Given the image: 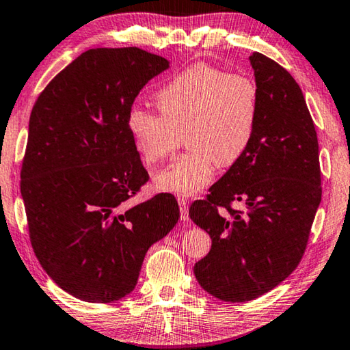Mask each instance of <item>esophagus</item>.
I'll use <instances>...</instances> for the list:
<instances>
[{
    "label": "esophagus",
    "mask_w": 350,
    "mask_h": 350,
    "mask_svg": "<svg viewBox=\"0 0 350 350\" xmlns=\"http://www.w3.org/2000/svg\"><path fill=\"white\" fill-rule=\"evenodd\" d=\"M177 202H179V206H180V219L182 221H187L188 222V202L183 198H179L177 199Z\"/></svg>",
    "instance_id": "esophagus-1"
}]
</instances>
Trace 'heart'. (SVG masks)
I'll list each match as a JSON object with an SVG mask.
<instances>
[{
  "instance_id": "heart-1",
  "label": "heart",
  "mask_w": 350,
  "mask_h": 350,
  "mask_svg": "<svg viewBox=\"0 0 350 350\" xmlns=\"http://www.w3.org/2000/svg\"><path fill=\"white\" fill-rule=\"evenodd\" d=\"M161 114L133 106L126 128L146 165L171 156L185 133L189 151L154 176V185L180 198L211 182L216 163L230 167L244 156L256 133L260 98L256 81L210 64H194L156 92Z\"/></svg>"
}]
</instances>
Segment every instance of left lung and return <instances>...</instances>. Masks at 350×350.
I'll return each instance as SVG.
<instances>
[{"label":"left lung","mask_w":350,"mask_h":350,"mask_svg":"<svg viewBox=\"0 0 350 350\" xmlns=\"http://www.w3.org/2000/svg\"><path fill=\"white\" fill-rule=\"evenodd\" d=\"M250 64L260 98L256 133L206 199L189 206L191 221L211 238L194 275L228 303L270 292L298 267L321 202L318 137L303 91L271 58L253 52ZM232 202L247 211H233Z\"/></svg>","instance_id":"1"}]
</instances>
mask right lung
Masks as SVG:
<instances>
[{
  "label": "right lung",
  "instance_id": "right-lung-1",
  "mask_svg": "<svg viewBox=\"0 0 350 350\" xmlns=\"http://www.w3.org/2000/svg\"><path fill=\"white\" fill-rule=\"evenodd\" d=\"M170 68L139 47L83 52L35 102L21 168L29 236L41 267L88 303L131 293L145 254L179 221L162 193L129 199L150 179L126 128L144 86Z\"/></svg>",
  "mask_w": 350,
  "mask_h": 350
}]
</instances>
